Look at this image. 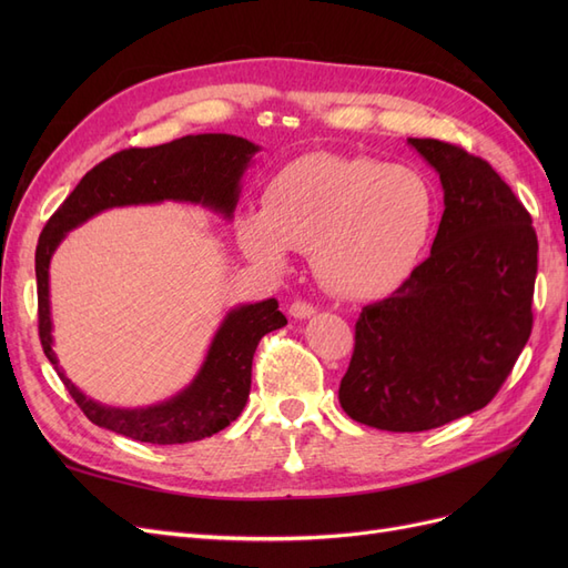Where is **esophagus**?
Instances as JSON below:
<instances>
[{"label": "esophagus", "mask_w": 568, "mask_h": 568, "mask_svg": "<svg viewBox=\"0 0 568 568\" xmlns=\"http://www.w3.org/2000/svg\"><path fill=\"white\" fill-rule=\"evenodd\" d=\"M288 315L296 317V320L313 317L315 315V305L313 303H305V301H294V303L288 305Z\"/></svg>", "instance_id": "1"}]
</instances>
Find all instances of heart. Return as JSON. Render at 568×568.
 <instances>
[{
  "instance_id": "1",
  "label": "heart",
  "mask_w": 568,
  "mask_h": 568,
  "mask_svg": "<svg viewBox=\"0 0 568 568\" xmlns=\"http://www.w3.org/2000/svg\"><path fill=\"white\" fill-rule=\"evenodd\" d=\"M436 217V189L422 170L315 151L272 175L263 211L236 220V242L274 267L288 248L313 253L332 294L363 301L409 277L432 244Z\"/></svg>"
}]
</instances>
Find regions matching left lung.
Segmentation results:
<instances>
[{"label":"left lung","mask_w":568,"mask_h":568,"mask_svg":"<svg viewBox=\"0 0 568 568\" xmlns=\"http://www.w3.org/2000/svg\"><path fill=\"white\" fill-rule=\"evenodd\" d=\"M443 184L432 255L355 322L338 403L382 432H428L486 407L532 329L538 236L488 161L407 140Z\"/></svg>","instance_id":"8db88e82"}]
</instances>
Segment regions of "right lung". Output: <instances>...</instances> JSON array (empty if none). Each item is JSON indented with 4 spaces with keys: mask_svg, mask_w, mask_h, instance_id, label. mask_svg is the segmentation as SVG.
<instances>
[{
    "mask_svg": "<svg viewBox=\"0 0 568 568\" xmlns=\"http://www.w3.org/2000/svg\"><path fill=\"white\" fill-rule=\"evenodd\" d=\"M257 146L234 134H189L149 149L118 151L80 180L47 220L36 251L40 341L49 363L92 424L140 443L175 445L209 438L230 426L248 400L253 353L261 338L282 329L286 317L274 298L239 305L222 320L194 382L161 405L120 409L88 398L59 367L51 351L49 261L65 232L113 205L189 201L232 217L239 182Z\"/></svg>",
    "mask_w": 568,
    "mask_h": 568,
    "instance_id": "obj_1",
    "label": "right lung"
}]
</instances>
